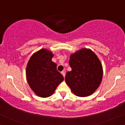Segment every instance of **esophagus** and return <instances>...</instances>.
I'll return each mask as SVG.
<instances>
[{
  "label": "esophagus",
  "mask_w": 125,
  "mask_h": 125,
  "mask_svg": "<svg viewBox=\"0 0 125 125\" xmlns=\"http://www.w3.org/2000/svg\"><path fill=\"white\" fill-rule=\"evenodd\" d=\"M61 74H62V76H64V77H65V72H61Z\"/></svg>",
  "instance_id": "esophagus-1"
}]
</instances>
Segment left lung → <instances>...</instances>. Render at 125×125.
<instances>
[{
    "label": "left lung",
    "instance_id": "left-lung-1",
    "mask_svg": "<svg viewBox=\"0 0 125 125\" xmlns=\"http://www.w3.org/2000/svg\"><path fill=\"white\" fill-rule=\"evenodd\" d=\"M65 82L79 96L91 95L98 88L103 77V67L96 55L90 49H82L71 55Z\"/></svg>",
    "mask_w": 125,
    "mask_h": 125
}]
</instances>
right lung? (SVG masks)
Listing matches in <instances>:
<instances>
[{
	"instance_id": "1",
	"label": "right lung",
	"mask_w": 125,
	"mask_h": 125,
	"mask_svg": "<svg viewBox=\"0 0 125 125\" xmlns=\"http://www.w3.org/2000/svg\"><path fill=\"white\" fill-rule=\"evenodd\" d=\"M52 52L42 49L31 56L28 62L26 75L28 83L34 93L41 97L51 96L64 77L52 62Z\"/></svg>"
}]
</instances>
